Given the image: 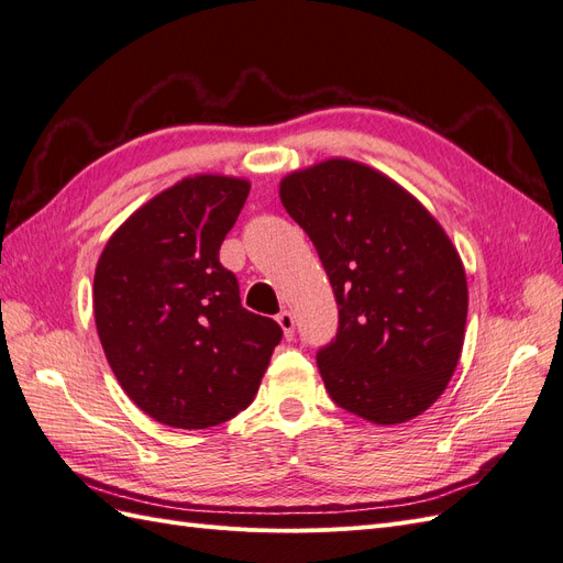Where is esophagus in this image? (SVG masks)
I'll return each mask as SVG.
<instances>
[{
  "mask_svg": "<svg viewBox=\"0 0 563 563\" xmlns=\"http://www.w3.org/2000/svg\"><path fill=\"white\" fill-rule=\"evenodd\" d=\"M277 323L282 327L284 335H286L288 340H291V338H294V327H296V323H294V314L288 312V310L279 312V314H277Z\"/></svg>",
  "mask_w": 563,
  "mask_h": 563,
  "instance_id": "obj_1",
  "label": "esophagus"
}]
</instances>
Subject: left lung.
<instances>
[{"label": "left lung", "mask_w": 563, "mask_h": 563, "mask_svg": "<svg viewBox=\"0 0 563 563\" xmlns=\"http://www.w3.org/2000/svg\"><path fill=\"white\" fill-rule=\"evenodd\" d=\"M279 197L338 302V333L317 352L331 399L376 424L428 411L457 366L467 321L465 267L446 232L401 185L350 159L286 176Z\"/></svg>", "instance_id": "8db88e82"}]
</instances>
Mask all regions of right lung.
<instances>
[{
    "label": "right lung",
    "mask_w": 563,
    "mask_h": 563,
    "mask_svg": "<svg viewBox=\"0 0 563 563\" xmlns=\"http://www.w3.org/2000/svg\"><path fill=\"white\" fill-rule=\"evenodd\" d=\"M251 185L195 176L135 211L93 277L100 345L119 385L150 418L203 430L253 401L282 340L275 319L242 308L218 251Z\"/></svg>",
    "instance_id": "add662e5"
}]
</instances>
